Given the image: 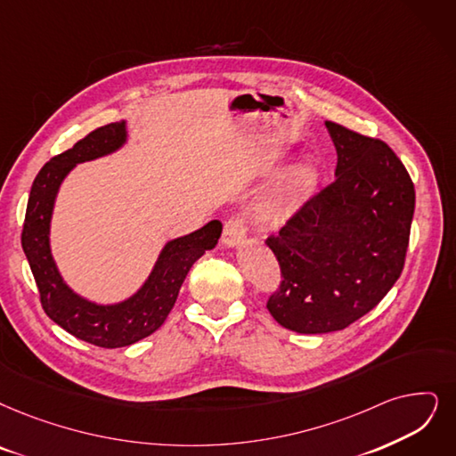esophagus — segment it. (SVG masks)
I'll use <instances>...</instances> for the list:
<instances>
[{
	"label": "esophagus",
	"mask_w": 456,
	"mask_h": 456,
	"mask_svg": "<svg viewBox=\"0 0 456 456\" xmlns=\"http://www.w3.org/2000/svg\"><path fill=\"white\" fill-rule=\"evenodd\" d=\"M245 233H247V228H245L243 218L232 216V218H228L226 224H224V230H223V243H224L226 247L240 245V243L245 240Z\"/></svg>",
	"instance_id": "34e87169"
}]
</instances>
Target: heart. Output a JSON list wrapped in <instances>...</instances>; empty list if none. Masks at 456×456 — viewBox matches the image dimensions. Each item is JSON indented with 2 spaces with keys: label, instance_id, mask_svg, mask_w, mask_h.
I'll list each match as a JSON object with an SVG mask.
<instances>
[{
  "label": "heart",
  "instance_id": "obj_1",
  "mask_svg": "<svg viewBox=\"0 0 456 456\" xmlns=\"http://www.w3.org/2000/svg\"><path fill=\"white\" fill-rule=\"evenodd\" d=\"M318 172L308 165L289 170L277 185H273L254 208V218L262 226H279L294 215L316 185Z\"/></svg>",
  "mask_w": 456,
  "mask_h": 456
}]
</instances>
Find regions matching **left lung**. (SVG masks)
<instances>
[{"mask_svg":"<svg viewBox=\"0 0 456 456\" xmlns=\"http://www.w3.org/2000/svg\"><path fill=\"white\" fill-rule=\"evenodd\" d=\"M337 150L335 181L265 245L282 282L267 301L289 331H340L386 297L404 267L415 189L387 143L325 121Z\"/></svg>","mask_w":456,"mask_h":456,"instance_id":"8db88e82","label":"left lung"}]
</instances>
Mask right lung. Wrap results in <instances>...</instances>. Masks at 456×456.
<instances>
[{
  "mask_svg": "<svg viewBox=\"0 0 456 456\" xmlns=\"http://www.w3.org/2000/svg\"><path fill=\"white\" fill-rule=\"evenodd\" d=\"M129 140L126 121L104 125L75 143V148L50 159L35 177L22 248L37 282L45 313L70 335L101 348H123L155 333L165 323L192 264L215 248L223 233L221 221H211L196 232L170 240L143 284L123 301L97 303L72 289L58 269L50 247L53 206L65 177L82 162L119 151Z\"/></svg>",
  "mask_w": 456,
  "mask_h": 456,
  "instance_id": "right-lung-1",
  "label": "right lung"
}]
</instances>
